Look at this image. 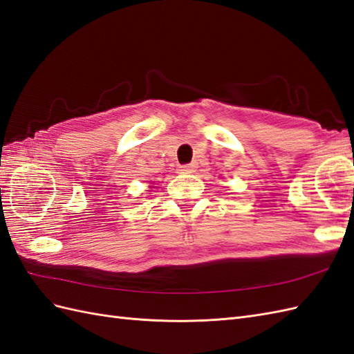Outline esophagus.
I'll return each instance as SVG.
<instances>
[{
    "label": "esophagus",
    "mask_w": 354,
    "mask_h": 354,
    "mask_svg": "<svg viewBox=\"0 0 354 354\" xmlns=\"http://www.w3.org/2000/svg\"><path fill=\"white\" fill-rule=\"evenodd\" d=\"M196 165H194V162H192V165H185V166H180L179 167V170L180 171H183V174H193V171L196 170Z\"/></svg>",
    "instance_id": "34e87169"
}]
</instances>
